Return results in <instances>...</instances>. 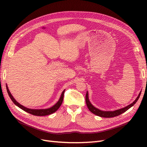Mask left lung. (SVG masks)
Here are the masks:
<instances>
[{"label":"left lung","instance_id":"1","mask_svg":"<svg viewBox=\"0 0 147 147\" xmlns=\"http://www.w3.org/2000/svg\"><path fill=\"white\" fill-rule=\"evenodd\" d=\"M140 94H141V91L140 92L139 94V96H137L136 99L134 102H133L132 104H129V105L125 107H124L123 109H118V110H115V111H102V110H100L96 108L95 107H94L91 104L90 101L89 100L88 91L86 92V105H87L88 109L90 110L91 112L92 113H94V115H97V116L100 117L112 118V117H115L118 116V115L123 113L124 112H125L126 111H127L128 109H129L131 107H132L136 103L137 101L138 100V99H139V98Z\"/></svg>","mask_w":147,"mask_h":147}]
</instances>
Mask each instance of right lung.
Segmentation results:
<instances>
[{
    "label": "right lung",
    "instance_id": "add662e5",
    "mask_svg": "<svg viewBox=\"0 0 147 147\" xmlns=\"http://www.w3.org/2000/svg\"><path fill=\"white\" fill-rule=\"evenodd\" d=\"M6 87H7V92L8 94V96H9V97H10V99H11L13 103L18 107L21 109L22 110L25 111V112H28L30 114H32L33 115H35V116H46V115H50V114H52L54 112H55L57 110V109L60 107V106L61 105L62 103H63V98H64V91H65V90H64L63 91L59 100L57 101V102L55 105L49 108V109H31L26 108V107H24L22 105H21L20 104H19L18 102L14 99V97H13V96L11 95L9 90H8V88L7 84H6Z\"/></svg>",
    "mask_w": 147,
    "mask_h": 147
}]
</instances>
